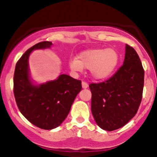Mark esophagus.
I'll use <instances>...</instances> for the list:
<instances>
[{
	"mask_svg": "<svg viewBox=\"0 0 157 157\" xmlns=\"http://www.w3.org/2000/svg\"><path fill=\"white\" fill-rule=\"evenodd\" d=\"M82 87L84 89H86L88 87V84H87V83H86V82H82Z\"/></svg>",
	"mask_w": 157,
	"mask_h": 157,
	"instance_id": "obj_1",
	"label": "esophagus"
}]
</instances>
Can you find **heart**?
Masks as SVG:
<instances>
[{
	"label": "heart",
	"instance_id": "1",
	"mask_svg": "<svg viewBox=\"0 0 157 157\" xmlns=\"http://www.w3.org/2000/svg\"><path fill=\"white\" fill-rule=\"evenodd\" d=\"M120 56L116 49L94 48L80 52L77 58L69 60V66L73 71L80 72L83 68L90 70L94 80H105L112 75L119 64Z\"/></svg>",
	"mask_w": 157,
	"mask_h": 157
}]
</instances>
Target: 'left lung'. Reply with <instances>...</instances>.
<instances>
[{"label":"left lung","mask_w":157,"mask_h":157,"mask_svg":"<svg viewBox=\"0 0 157 157\" xmlns=\"http://www.w3.org/2000/svg\"><path fill=\"white\" fill-rule=\"evenodd\" d=\"M144 70L136 51L126 44L123 66L106 81L89 85L91 113L96 124L112 131L135 116L142 98Z\"/></svg>","instance_id":"8db88e82"}]
</instances>
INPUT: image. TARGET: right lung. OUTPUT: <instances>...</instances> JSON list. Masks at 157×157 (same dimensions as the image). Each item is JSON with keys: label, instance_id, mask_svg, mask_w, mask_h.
Here are the masks:
<instances>
[{"label": "right lung", "instance_id": "1", "mask_svg": "<svg viewBox=\"0 0 157 157\" xmlns=\"http://www.w3.org/2000/svg\"><path fill=\"white\" fill-rule=\"evenodd\" d=\"M52 45L51 41H43L28 49L16 63L14 74V94L19 111L31 124L44 130L61 125L82 89L80 80L66 74L42 84L32 79L29 56L33 51L51 48Z\"/></svg>", "mask_w": 157, "mask_h": 157}]
</instances>
